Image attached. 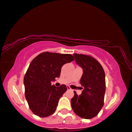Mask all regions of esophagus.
I'll list each match as a JSON object with an SVG mask.
<instances>
[{
  "mask_svg": "<svg viewBox=\"0 0 132 132\" xmlns=\"http://www.w3.org/2000/svg\"><path fill=\"white\" fill-rule=\"evenodd\" d=\"M67 89H68V90H71V88H70L69 86H67Z\"/></svg>",
  "mask_w": 132,
  "mask_h": 132,
  "instance_id": "34e87169",
  "label": "esophagus"
}]
</instances>
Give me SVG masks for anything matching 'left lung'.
<instances>
[{
	"instance_id": "8db88e82",
	"label": "left lung",
	"mask_w": 132,
	"mask_h": 132,
	"mask_svg": "<svg viewBox=\"0 0 132 132\" xmlns=\"http://www.w3.org/2000/svg\"><path fill=\"white\" fill-rule=\"evenodd\" d=\"M73 55L77 64L83 70L80 79L83 90L80 95L74 92L71 106L77 116L90 119L97 116L103 106L106 89L105 72L99 62L90 55L78 54Z\"/></svg>"
}]
</instances>
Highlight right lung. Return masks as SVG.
I'll use <instances>...</instances> for the list:
<instances>
[{
    "label": "right lung",
    "instance_id": "right-lung-1",
    "mask_svg": "<svg viewBox=\"0 0 132 132\" xmlns=\"http://www.w3.org/2000/svg\"><path fill=\"white\" fill-rule=\"evenodd\" d=\"M73 60L71 54L44 52L31 61L24 78V85L26 99L36 116L47 117L56 110L67 87L64 84L56 87L51 82L60 77L62 66Z\"/></svg>",
    "mask_w": 132,
    "mask_h": 132
}]
</instances>
